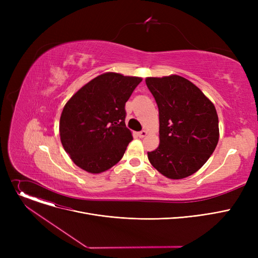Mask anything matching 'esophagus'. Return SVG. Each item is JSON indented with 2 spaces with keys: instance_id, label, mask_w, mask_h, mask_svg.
I'll list each match as a JSON object with an SVG mask.
<instances>
[{
  "instance_id": "1",
  "label": "esophagus",
  "mask_w": 258,
  "mask_h": 258,
  "mask_svg": "<svg viewBox=\"0 0 258 258\" xmlns=\"http://www.w3.org/2000/svg\"><path fill=\"white\" fill-rule=\"evenodd\" d=\"M147 135V132L146 131H141V132H139L138 133V136L140 137V138H144L145 136Z\"/></svg>"
}]
</instances>
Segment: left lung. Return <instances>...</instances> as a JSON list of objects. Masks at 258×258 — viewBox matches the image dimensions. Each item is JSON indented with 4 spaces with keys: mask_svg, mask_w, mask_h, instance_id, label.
<instances>
[{
    "mask_svg": "<svg viewBox=\"0 0 258 258\" xmlns=\"http://www.w3.org/2000/svg\"><path fill=\"white\" fill-rule=\"evenodd\" d=\"M146 86L159 108L160 144L148 152L151 164L173 180L198 171L219 142L213 103L191 81L179 75L148 77Z\"/></svg>",
    "mask_w": 258,
    "mask_h": 258,
    "instance_id": "left-lung-1",
    "label": "left lung"
}]
</instances>
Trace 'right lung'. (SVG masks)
<instances>
[{
  "instance_id": "add662e5",
  "label": "right lung",
  "mask_w": 258,
  "mask_h": 258,
  "mask_svg": "<svg viewBox=\"0 0 258 258\" xmlns=\"http://www.w3.org/2000/svg\"><path fill=\"white\" fill-rule=\"evenodd\" d=\"M140 77L104 73L77 91L63 107L60 141L74 163L91 173L110 169L133 140L125 126V102Z\"/></svg>"
}]
</instances>
